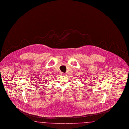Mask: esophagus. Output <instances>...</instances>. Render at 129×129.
I'll return each instance as SVG.
<instances>
[{"label": "esophagus", "mask_w": 129, "mask_h": 129, "mask_svg": "<svg viewBox=\"0 0 129 129\" xmlns=\"http://www.w3.org/2000/svg\"><path fill=\"white\" fill-rule=\"evenodd\" d=\"M61 74L62 75H65L66 74L65 73H61Z\"/></svg>", "instance_id": "34e87169"}]
</instances>
